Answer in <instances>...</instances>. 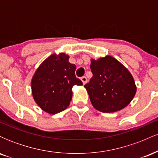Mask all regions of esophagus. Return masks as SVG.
<instances>
[{"label":"esophagus","instance_id":"obj_1","mask_svg":"<svg viewBox=\"0 0 158 158\" xmlns=\"http://www.w3.org/2000/svg\"><path fill=\"white\" fill-rule=\"evenodd\" d=\"M81 81H82L83 84L85 85V84H86L87 81H88V79H87L86 77H82L81 78Z\"/></svg>","mask_w":158,"mask_h":158}]
</instances>
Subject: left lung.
<instances>
[{"instance_id": "left-lung-1", "label": "left lung", "mask_w": 158, "mask_h": 158, "mask_svg": "<svg viewBox=\"0 0 158 158\" xmlns=\"http://www.w3.org/2000/svg\"><path fill=\"white\" fill-rule=\"evenodd\" d=\"M90 70L93 77L85 88L96 109L111 113L129 104L137 88L131 74L119 61L110 56L92 59Z\"/></svg>"}]
</instances>
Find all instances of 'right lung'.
<instances>
[{
  "mask_svg": "<svg viewBox=\"0 0 158 158\" xmlns=\"http://www.w3.org/2000/svg\"><path fill=\"white\" fill-rule=\"evenodd\" d=\"M64 53L49 56L39 66L32 79V93L39 106L49 114H55L69 106L72 88L82 82L75 75V64L68 61Z\"/></svg>",
  "mask_w": 158,
  "mask_h": 158,
  "instance_id": "1",
  "label": "right lung"
}]
</instances>
